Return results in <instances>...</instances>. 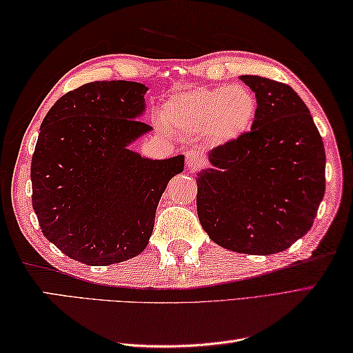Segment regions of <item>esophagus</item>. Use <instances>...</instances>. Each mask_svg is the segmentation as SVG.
<instances>
[{"mask_svg": "<svg viewBox=\"0 0 353 353\" xmlns=\"http://www.w3.org/2000/svg\"><path fill=\"white\" fill-rule=\"evenodd\" d=\"M186 156V167H188L190 171L197 170L201 165V154L199 152H194V150H188L185 153Z\"/></svg>", "mask_w": 353, "mask_h": 353, "instance_id": "1", "label": "esophagus"}]
</instances>
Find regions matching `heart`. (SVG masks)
<instances>
[{
	"mask_svg": "<svg viewBox=\"0 0 353 353\" xmlns=\"http://www.w3.org/2000/svg\"><path fill=\"white\" fill-rule=\"evenodd\" d=\"M258 100L249 88H200L172 97L162 118L172 129L203 134L214 145L230 144L252 129Z\"/></svg>",
	"mask_w": 353,
	"mask_h": 353,
	"instance_id": "obj_1",
	"label": "heart"
}]
</instances>
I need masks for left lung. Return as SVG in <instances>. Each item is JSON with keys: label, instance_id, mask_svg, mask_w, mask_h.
I'll list each match as a JSON object with an SVG mask.
<instances>
[{"label": "left lung", "instance_id": "obj_1", "mask_svg": "<svg viewBox=\"0 0 353 353\" xmlns=\"http://www.w3.org/2000/svg\"><path fill=\"white\" fill-rule=\"evenodd\" d=\"M258 100L250 132L212 148L197 174V214L214 243L274 254L312 226L325 196L326 154L310 109L292 88L241 76Z\"/></svg>", "mask_w": 353, "mask_h": 353}]
</instances>
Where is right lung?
<instances>
[{
    "label": "right lung",
    "instance_id": "obj_1",
    "mask_svg": "<svg viewBox=\"0 0 353 353\" xmlns=\"http://www.w3.org/2000/svg\"><path fill=\"white\" fill-rule=\"evenodd\" d=\"M147 89L92 81L61 97L41 124L30 172L33 209L45 238L86 265L144 250L157 203L183 171V154L153 161L129 150L152 130L138 119Z\"/></svg>",
    "mask_w": 353,
    "mask_h": 353
}]
</instances>
